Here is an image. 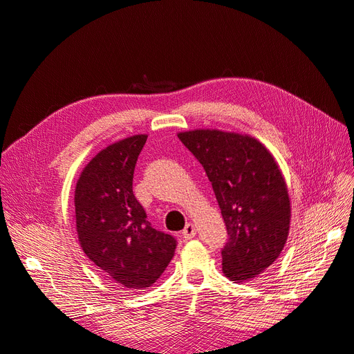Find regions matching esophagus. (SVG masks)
Instances as JSON below:
<instances>
[{
    "instance_id": "obj_1",
    "label": "esophagus",
    "mask_w": 354,
    "mask_h": 354,
    "mask_svg": "<svg viewBox=\"0 0 354 354\" xmlns=\"http://www.w3.org/2000/svg\"><path fill=\"white\" fill-rule=\"evenodd\" d=\"M195 234H196V227H195L194 223H187L186 227L183 229V232H181V236H183L186 241L195 238Z\"/></svg>"
}]
</instances>
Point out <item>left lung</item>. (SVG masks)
I'll return each mask as SVG.
<instances>
[{
	"label": "left lung",
	"instance_id": "left-lung-1",
	"mask_svg": "<svg viewBox=\"0 0 354 354\" xmlns=\"http://www.w3.org/2000/svg\"><path fill=\"white\" fill-rule=\"evenodd\" d=\"M177 136L205 169L226 223L224 276L233 282L254 279L281 255L291 227V201L279 165L248 134L199 128Z\"/></svg>",
	"mask_w": 354,
	"mask_h": 354
}]
</instances>
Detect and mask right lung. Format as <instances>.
Returning a JSON list of instances; mask_svg holds the SVG:
<instances>
[{
	"label": "right lung",
	"mask_w": 354,
	"mask_h": 354,
	"mask_svg": "<svg viewBox=\"0 0 354 354\" xmlns=\"http://www.w3.org/2000/svg\"><path fill=\"white\" fill-rule=\"evenodd\" d=\"M146 140V134H136L102 149L75 186L73 217L82 251L106 277L130 291L152 286L177 245L146 221L133 194L134 168Z\"/></svg>",
	"instance_id": "add662e5"
}]
</instances>
